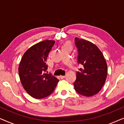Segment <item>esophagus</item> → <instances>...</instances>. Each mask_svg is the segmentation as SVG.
I'll return each mask as SVG.
<instances>
[{
	"mask_svg": "<svg viewBox=\"0 0 124 124\" xmlns=\"http://www.w3.org/2000/svg\"><path fill=\"white\" fill-rule=\"evenodd\" d=\"M59 77H60V78H61V79H63L65 78V76H59Z\"/></svg>",
	"mask_w": 124,
	"mask_h": 124,
	"instance_id": "esophagus-1",
	"label": "esophagus"
}]
</instances>
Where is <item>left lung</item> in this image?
Returning a JSON list of instances; mask_svg holds the SVG:
<instances>
[{
  "mask_svg": "<svg viewBox=\"0 0 124 124\" xmlns=\"http://www.w3.org/2000/svg\"><path fill=\"white\" fill-rule=\"evenodd\" d=\"M78 48V64L82 65L77 72L74 89L78 94L92 96L99 93L106 82L107 64L102 52L94 43L78 38L74 39Z\"/></svg>",
  "mask_w": 124,
  "mask_h": 124,
  "instance_id": "8db88e82",
  "label": "left lung"
}]
</instances>
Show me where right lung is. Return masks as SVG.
Wrapping results in <instances>:
<instances>
[{"label":"right lung","instance_id":"1","mask_svg":"<svg viewBox=\"0 0 124 124\" xmlns=\"http://www.w3.org/2000/svg\"><path fill=\"white\" fill-rule=\"evenodd\" d=\"M55 40H45L30 47L23 54L18 67V74L22 85L30 96L42 99L51 94L58 79L51 74L45 73L48 54Z\"/></svg>","mask_w":124,"mask_h":124}]
</instances>
